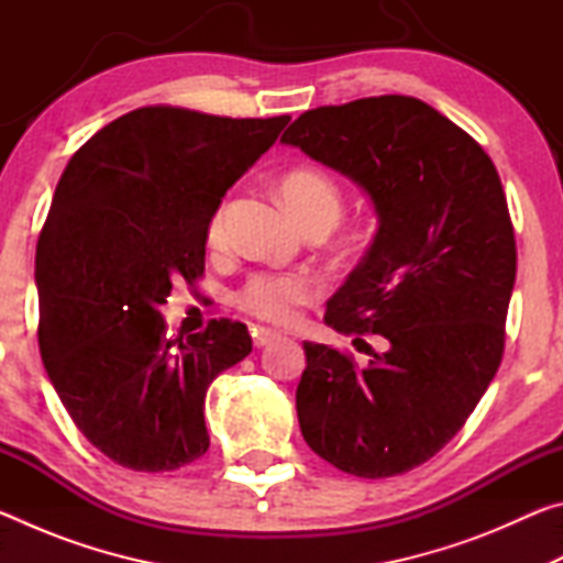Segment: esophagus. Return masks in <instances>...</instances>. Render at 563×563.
<instances>
[{
    "instance_id": "obj_1",
    "label": "esophagus",
    "mask_w": 563,
    "mask_h": 563,
    "mask_svg": "<svg viewBox=\"0 0 563 563\" xmlns=\"http://www.w3.org/2000/svg\"><path fill=\"white\" fill-rule=\"evenodd\" d=\"M275 338H280V332H278V330H273V328H263V325L253 328V342H255V347L268 345V342H271V340H275Z\"/></svg>"
}]
</instances>
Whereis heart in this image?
<instances>
[{"mask_svg":"<svg viewBox=\"0 0 563 563\" xmlns=\"http://www.w3.org/2000/svg\"><path fill=\"white\" fill-rule=\"evenodd\" d=\"M280 196L290 213L305 228L328 225L332 228L342 213V188L328 170L316 166H300L288 170L280 178ZM228 203L216 208L206 228V241L211 247L225 243ZM318 295V283L302 271H253L238 285L233 300L241 310L255 318L283 322L290 320L298 305L310 302Z\"/></svg>","mask_w":563,"mask_h":563,"instance_id":"b5f03b06","label":"heart"}]
</instances>
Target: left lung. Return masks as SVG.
I'll list each match as a JSON object with an SVG mask.
<instances>
[{
	"label": "left lung",
	"instance_id": "8db88e82",
	"mask_svg": "<svg viewBox=\"0 0 563 563\" xmlns=\"http://www.w3.org/2000/svg\"><path fill=\"white\" fill-rule=\"evenodd\" d=\"M280 141L365 188L379 223L325 310L373 360L357 367L350 352L302 342L300 432L342 472L405 474L462 430L499 369L517 278L499 174L470 133L399 93L310 109Z\"/></svg>",
	"mask_w": 563,
	"mask_h": 563
}]
</instances>
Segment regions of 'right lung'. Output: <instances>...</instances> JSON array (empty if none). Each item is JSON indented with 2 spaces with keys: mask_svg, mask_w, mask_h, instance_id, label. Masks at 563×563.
Wrapping results in <instances>:
<instances>
[{
  "mask_svg": "<svg viewBox=\"0 0 563 563\" xmlns=\"http://www.w3.org/2000/svg\"><path fill=\"white\" fill-rule=\"evenodd\" d=\"M290 117L144 107L71 156L36 243L40 350L81 434L133 472L203 456L206 389L253 350L238 320L166 335L158 308L206 271V228Z\"/></svg>",
  "mask_w": 563,
  "mask_h": 563,
  "instance_id": "1",
  "label": "right lung"
}]
</instances>
